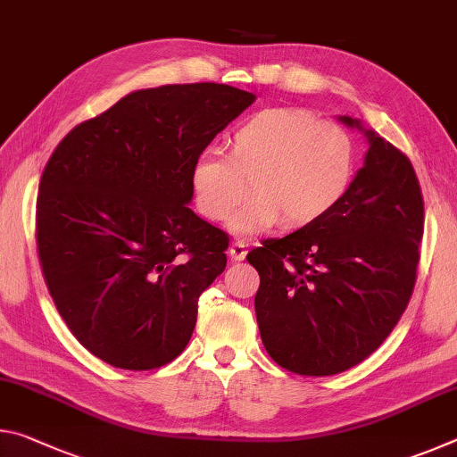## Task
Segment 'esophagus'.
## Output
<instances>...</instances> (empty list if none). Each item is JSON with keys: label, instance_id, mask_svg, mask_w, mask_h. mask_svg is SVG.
<instances>
[{"label": "esophagus", "instance_id": "34e87169", "mask_svg": "<svg viewBox=\"0 0 457 457\" xmlns=\"http://www.w3.org/2000/svg\"><path fill=\"white\" fill-rule=\"evenodd\" d=\"M245 242H239V239H237V242H234V244H231L229 245V256H231V260H236V262H242L244 258H245Z\"/></svg>", "mask_w": 457, "mask_h": 457}]
</instances>
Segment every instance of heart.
<instances>
[{
  "mask_svg": "<svg viewBox=\"0 0 457 457\" xmlns=\"http://www.w3.org/2000/svg\"><path fill=\"white\" fill-rule=\"evenodd\" d=\"M354 151L337 122L316 120L311 111L272 106L245 117L229 135V154L201 151L191 165V191L199 213L229 220L236 234H262L282 220L300 228L322 220L343 201L353 181Z\"/></svg>",
  "mask_w": 457,
  "mask_h": 457,
  "instance_id": "obj_1",
  "label": "heart"
}]
</instances>
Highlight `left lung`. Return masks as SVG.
I'll use <instances>...</instances> for the list:
<instances>
[{
    "label": "left lung",
    "instance_id": "8db88e82",
    "mask_svg": "<svg viewBox=\"0 0 457 457\" xmlns=\"http://www.w3.org/2000/svg\"><path fill=\"white\" fill-rule=\"evenodd\" d=\"M338 120L369 143L343 201L247 253L262 343L282 369L311 377L343 373L383 345L411 298L423 236L411 161L359 119Z\"/></svg>",
    "mask_w": 457,
    "mask_h": 457
}]
</instances>
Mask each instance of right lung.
I'll return each mask as SVG.
<instances>
[{
    "instance_id": "obj_1",
    "label": "right lung",
    "mask_w": 457,
    "mask_h": 457,
    "mask_svg": "<svg viewBox=\"0 0 457 457\" xmlns=\"http://www.w3.org/2000/svg\"><path fill=\"white\" fill-rule=\"evenodd\" d=\"M253 100L215 82L135 90L52 153L37 253L60 316L100 361L146 370L187 346L229 242L189 207L191 165Z\"/></svg>"
}]
</instances>
